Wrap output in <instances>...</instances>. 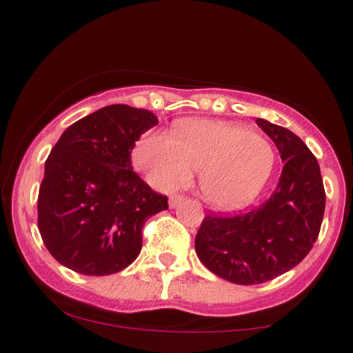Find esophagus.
I'll list each match as a JSON object with an SVG mask.
<instances>
[{
	"mask_svg": "<svg viewBox=\"0 0 353 353\" xmlns=\"http://www.w3.org/2000/svg\"><path fill=\"white\" fill-rule=\"evenodd\" d=\"M182 201H184V196H182V194H172V196L169 197V205H171V208H176V205L181 204Z\"/></svg>",
	"mask_w": 353,
	"mask_h": 353,
	"instance_id": "obj_1",
	"label": "esophagus"
}]
</instances>
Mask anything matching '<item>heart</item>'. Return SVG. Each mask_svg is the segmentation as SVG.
I'll return each mask as SVG.
<instances>
[{
	"instance_id": "obj_1",
	"label": "heart",
	"mask_w": 353,
	"mask_h": 353,
	"mask_svg": "<svg viewBox=\"0 0 353 353\" xmlns=\"http://www.w3.org/2000/svg\"><path fill=\"white\" fill-rule=\"evenodd\" d=\"M275 163L269 141L241 124L182 121L174 137L149 132L134 149V164L154 188L169 190L199 171L202 197L219 209L250 204Z\"/></svg>"
}]
</instances>
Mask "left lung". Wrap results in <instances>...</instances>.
Instances as JSON below:
<instances>
[{"label":"left lung","instance_id":"8db88e82","mask_svg":"<svg viewBox=\"0 0 353 353\" xmlns=\"http://www.w3.org/2000/svg\"><path fill=\"white\" fill-rule=\"evenodd\" d=\"M255 123L281 152L277 188L254 209L209 212L196 234L202 264L239 285L272 281L302 262L317 241L325 210L319 163L305 143L282 125Z\"/></svg>","mask_w":353,"mask_h":353}]
</instances>
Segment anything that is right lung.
I'll return each instance as SVG.
<instances>
[{"mask_svg": "<svg viewBox=\"0 0 353 353\" xmlns=\"http://www.w3.org/2000/svg\"><path fill=\"white\" fill-rule=\"evenodd\" d=\"M157 124L148 109L111 104L71 124L51 149L38 229L59 264L83 275L123 270L139 255L149 217L169 208L134 172L136 141Z\"/></svg>", "mask_w": 353, "mask_h": 353, "instance_id": "obj_1", "label": "right lung"}]
</instances>
